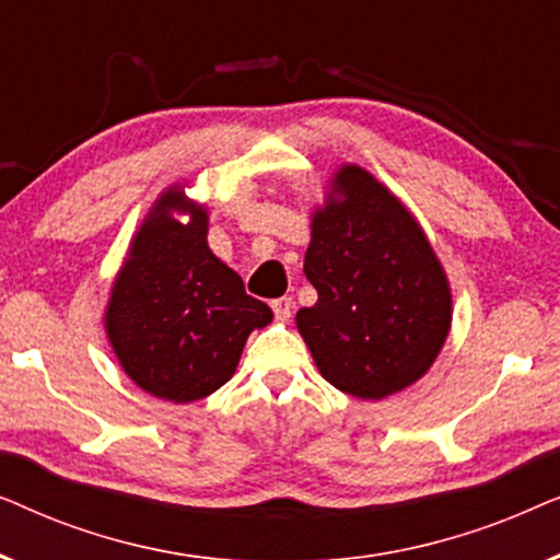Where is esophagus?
<instances>
[{"instance_id":"34e87169","label":"esophagus","mask_w":560,"mask_h":560,"mask_svg":"<svg viewBox=\"0 0 560 560\" xmlns=\"http://www.w3.org/2000/svg\"><path fill=\"white\" fill-rule=\"evenodd\" d=\"M293 298H278V301H272V311H275V318L278 320H288L290 316H293Z\"/></svg>"}]
</instances>
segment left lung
Here are the masks:
<instances>
[{"mask_svg": "<svg viewBox=\"0 0 560 560\" xmlns=\"http://www.w3.org/2000/svg\"><path fill=\"white\" fill-rule=\"evenodd\" d=\"M303 270L318 301L295 324L336 389L382 400L431 370L451 328L446 272L412 213L364 167L336 171Z\"/></svg>", "mask_w": 560, "mask_h": 560, "instance_id": "left-lung-1", "label": "left lung"}]
</instances>
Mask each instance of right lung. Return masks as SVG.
<instances>
[{"instance_id": "add662e5", "label": "right lung", "mask_w": 560, "mask_h": 560, "mask_svg": "<svg viewBox=\"0 0 560 560\" xmlns=\"http://www.w3.org/2000/svg\"><path fill=\"white\" fill-rule=\"evenodd\" d=\"M173 212H188L180 225ZM209 213L180 186L158 198L104 313L121 370L144 393L194 402L232 380L247 336L272 320L262 301L206 244Z\"/></svg>"}]
</instances>
